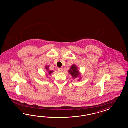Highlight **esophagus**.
I'll list each match as a JSON object with an SVG mask.
<instances>
[{"label": "esophagus", "mask_w": 128, "mask_h": 128, "mask_svg": "<svg viewBox=\"0 0 128 128\" xmlns=\"http://www.w3.org/2000/svg\"><path fill=\"white\" fill-rule=\"evenodd\" d=\"M58 70L59 72H62V71H63V69L62 68H58Z\"/></svg>", "instance_id": "obj_1"}]
</instances>
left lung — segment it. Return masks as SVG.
<instances>
[{"instance_id":"1","label":"left lung","mask_w":128,"mask_h":128,"mask_svg":"<svg viewBox=\"0 0 128 128\" xmlns=\"http://www.w3.org/2000/svg\"><path fill=\"white\" fill-rule=\"evenodd\" d=\"M69 74L71 75L73 79H76V78H80V79L78 80V81H80L81 79V73L79 70H78V66L76 65L73 64L71 66L70 70H68Z\"/></svg>"}]
</instances>
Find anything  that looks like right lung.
<instances>
[{
	"instance_id": "obj_1",
	"label": "right lung",
	"mask_w": 128,
	"mask_h": 128,
	"mask_svg": "<svg viewBox=\"0 0 128 128\" xmlns=\"http://www.w3.org/2000/svg\"><path fill=\"white\" fill-rule=\"evenodd\" d=\"M45 68L46 70V71H47V72H48V74L49 75H50L51 74H52L54 72V70H49V66H45ZM47 75H48L47 74H46Z\"/></svg>"
}]
</instances>
